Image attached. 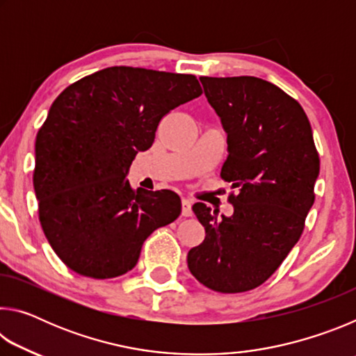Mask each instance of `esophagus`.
<instances>
[{
    "mask_svg": "<svg viewBox=\"0 0 356 356\" xmlns=\"http://www.w3.org/2000/svg\"><path fill=\"white\" fill-rule=\"evenodd\" d=\"M191 206H193V202L190 200H186V197H184L182 200V215L184 216H191V213H193Z\"/></svg>",
    "mask_w": 356,
    "mask_h": 356,
    "instance_id": "1",
    "label": "esophagus"
}]
</instances>
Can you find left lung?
Listing matches in <instances>:
<instances>
[{"label": "left lung", "mask_w": 356, "mask_h": 356, "mask_svg": "<svg viewBox=\"0 0 356 356\" xmlns=\"http://www.w3.org/2000/svg\"><path fill=\"white\" fill-rule=\"evenodd\" d=\"M227 135L221 177L237 188L231 216L193 206L206 238L188 251L195 278L237 293L275 273L303 232L321 161L308 116L297 100L256 76L200 78Z\"/></svg>", "instance_id": "left-lung-1"}]
</instances>
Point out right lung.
I'll return each instance as SVG.
<instances>
[{"label": "right lung", "instance_id": "right-lung-1", "mask_svg": "<svg viewBox=\"0 0 356 356\" xmlns=\"http://www.w3.org/2000/svg\"><path fill=\"white\" fill-rule=\"evenodd\" d=\"M201 94L193 75L120 65L53 102L35 138L33 182L45 237L70 270L95 280L127 273L144 240L180 215L176 193L135 191L127 176L161 118Z\"/></svg>", "mask_w": 356, "mask_h": 356}]
</instances>
